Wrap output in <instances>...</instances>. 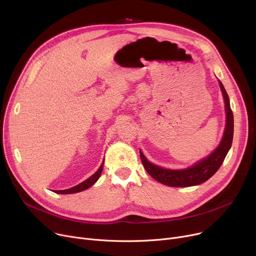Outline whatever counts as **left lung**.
Masks as SVG:
<instances>
[{"label":"left lung","mask_w":256,"mask_h":256,"mask_svg":"<svg viewBox=\"0 0 256 256\" xmlns=\"http://www.w3.org/2000/svg\"><path fill=\"white\" fill-rule=\"evenodd\" d=\"M219 84L223 92L225 102L226 126L222 141L220 145L217 147V150L204 160H200V162L195 164L194 166L184 170H169L156 166L148 162L143 156V154L140 152L142 164L147 173H148L152 178L160 182V184L170 186H191L206 182L218 171L228 150H230L234 138V114L230 109V98H228V94L226 93V90L220 80Z\"/></svg>","instance_id":"left-lung-1"}]
</instances>
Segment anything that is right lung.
I'll use <instances>...</instances> for the list:
<instances>
[{
  "label": "right lung",
  "instance_id": "1",
  "mask_svg": "<svg viewBox=\"0 0 256 256\" xmlns=\"http://www.w3.org/2000/svg\"><path fill=\"white\" fill-rule=\"evenodd\" d=\"M104 163L102 164V166L98 168V170L93 174L92 176H90L89 178H87L85 182H80V184L74 186V188H70V189H67V190H57L55 191V193L57 194H72V193H78V192H80V191H84L86 189H88V188H90L92 184H94L96 182V180L100 178V174H102V166Z\"/></svg>",
  "mask_w": 256,
  "mask_h": 256
}]
</instances>
